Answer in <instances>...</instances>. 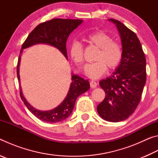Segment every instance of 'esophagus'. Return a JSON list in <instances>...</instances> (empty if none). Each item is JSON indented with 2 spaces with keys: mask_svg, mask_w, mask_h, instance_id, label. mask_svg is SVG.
<instances>
[{
  "mask_svg": "<svg viewBox=\"0 0 158 158\" xmlns=\"http://www.w3.org/2000/svg\"><path fill=\"white\" fill-rule=\"evenodd\" d=\"M97 83H96L95 81H90V85L92 89H95V88L97 86Z\"/></svg>",
  "mask_w": 158,
  "mask_h": 158,
  "instance_id": "34e87169",
  "label": "esophagus"
}]
</instances>
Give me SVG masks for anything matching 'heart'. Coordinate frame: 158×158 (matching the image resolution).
I'll return each instance as SVG.
<instances>
[{"label":"heart","mask_w":158,"mask_h":158,"mask_svg":"<svg viewBox=\"0 0 158 158\" xmlns=\"http://www.w3.org/2000/svg\"><path fill=\"white\" fill-rule=\"evenodd\" d=\"M88 41L100 49L95 57V62L88 63L84 67V73L90 78L98 79L105 74L106 67L114 69L119 65L122 58L121 47L113 41L111 37L104 32H96L87 37ZM71 58L77 65L84 62L83 47L79 41L74 40L69 47Z\"/></svg>","instance_id":"obj_1"}]
</instances>
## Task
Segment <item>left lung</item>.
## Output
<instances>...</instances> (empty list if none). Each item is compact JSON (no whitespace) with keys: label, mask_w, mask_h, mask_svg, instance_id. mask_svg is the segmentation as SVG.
<instances>
[{"label":"left lung","mask_w":158,"mask_h":158,"mask_svg":"<svg viewBox=\"0 0 158 158\" xmlns=\"http://www.w3.org/2000/svg\"><path fill=\"white\" fill-rule=\"evenodd\" d=\"M116 26L122 44V58L111 76L100 85L105 98L97 106L101 118L119 122L131 116L139 103L146 81V61L139 40L121 21L109 19Z\"/></svg>","instance_id":"obj_1"}]
</instances>
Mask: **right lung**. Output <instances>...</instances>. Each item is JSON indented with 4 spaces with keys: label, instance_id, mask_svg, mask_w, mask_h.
Masks as SVG:
<instances>
[{
    "label": "right lung",
    "instance_id": "obj_1",
    "mask_svg": "<svg viewBox=\"0 0 158 158\" xmlns=\"http://www.w3.org/2000/svg\"><path fill=\"white\" fill-rule=\"evenodd\" d=\"M83 20L66 19H53L39 24L29 34L21 47V53L23 50L29 47L37 44H46L56 48L63 53L68 60L66 49V42L69 34L81 25ZM21 55L19 56L17 73V78L20 82L19 65ZM72 83L68 94L64 100L56 107L49 111H40L32 106L22 93L20 85V96L26 107L37 118L47 123H58L63 121L70 116L73 112L77 98L90 89V84L88 80L77 74H72Z\"/></svg>",
    "mask_w": 158,
    "mask_h": 158
}]
</instances>
